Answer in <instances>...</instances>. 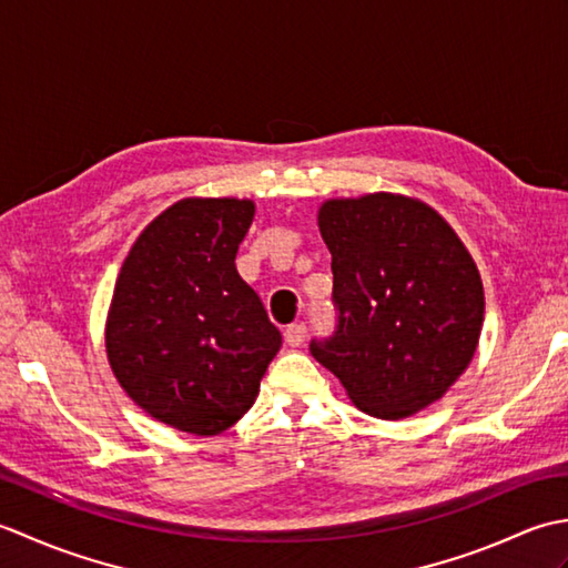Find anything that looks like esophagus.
I'll return each mask as SVG.
<instances>
[{
	"mask_svg": "<svg viewBox=\"0 0 568 568\" xmlns=\"http://www.w3.org/2000/svg\"><path fill=\"white\" fill-rule=\"evenodd\" d=\"M283 336H285V344H291V346H300V344H303V342L307 339V327H305L303 322L291 324V327H285Z\"/></svg>",
	"mask_w": 568,
	"mask_h": 568,
	"instance_id": "1",
	"label": "esophagus"
}]
</instances>
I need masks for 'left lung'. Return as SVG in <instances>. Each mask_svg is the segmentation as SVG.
<instances>
[{
  "label": "left lung",
  "instance_id": "left-lung-1",
  "mask_svg": "<svg viewBox=\"0 0 568 568\" xmlns=\"http://www.w3.org/2000/svg\"><path fill=\"white\" fill-rule=\"evenodd\" d=\"M317 224L339 324L312 339V356L371 417L403 419L437 403L484 327V283L462 239L429 204L393 192L327 200Z\"/></svg>",
  "mask_w": 568,
  "mask_h": 568
}]
</instances>
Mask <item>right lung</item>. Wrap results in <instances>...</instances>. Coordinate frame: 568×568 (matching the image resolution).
Instances as JSON below:
<instances>
[{"label": "right lung", "instance_id": "1", "mask_svg": "<svg viewBox=\"0 0 568 568\" xmlns=\"http://www.w3.org/2000/svg\"><path fill=\"white\" fill-rule=\"evenodd\" d=\"M256 204L185 197L139 234L119 271L104 346L119 385L168 427L212 437L256 403L283 339L236 271Z\"/></svg>", "mask_w": 568, "mask_h": 568}]
</instances>
